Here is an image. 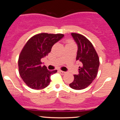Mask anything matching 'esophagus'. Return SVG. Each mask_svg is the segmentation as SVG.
Masks as SVG:
<instances>
[{
  "instance_id": "1",
  "label": "esophagus",
  "mask_w": 120,
  "mask_h": 120,
  "mask_svg": "<svg viewBox=\"0 0 120 120\" xmlns=\"http://www.w3.org/2000/svg\"><path fill=\"white\" fill-rule=\"evenodd\" d=\"M59 73H60V74H61V75H64L66 73L65 71H59Z\"/></svg>"
}]
</instances>
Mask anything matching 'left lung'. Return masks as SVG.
Here are the masks:
<instances>
[{"mask_svg":"<svg viewBox=\"0 0 120 120\" xmlns=\"http://www.w3.org/2000/svg\"><path fill=\"white\" fill-rule=\"evenodd\" d=\"M78 47L76 61L80 66L78 74L74 75V79L69 86L74 90H82L88 87L95 79L99 67V59L93 45L85 37L71 33Z\"/></svg>","mask_w":120,"mask_h":120,"instance_id":"left-lung-1","label":"left lung"}]
</instances>
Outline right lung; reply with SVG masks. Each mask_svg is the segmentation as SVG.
Listing matches in <instances>:
<instances>
[{"label":"right lung","mask_w":120,"mask_h":120,"mask_svg":"<svg viewBox=\"0 0 120 120\" xmlns=\"http://www.w3.org/2000/svg\"><path fill=\"white\" fill-rule=\"evenodd\" d=\"M64 36L62 34L41 33L27 41L19 56V73L27 86L32 89L41 90L49 86L50 76L57 70L49 71L42 65L41 59L51 52L55 43Z\"/></svg>","instance_id":"obj_1"}]
</instances>
